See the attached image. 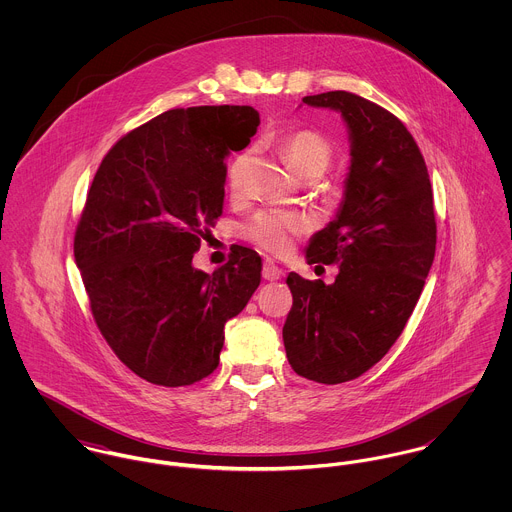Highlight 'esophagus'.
<instances>
[{
    "instance_id": "obj_1",
    "label": "esophagus",
    "mask_w": 512,
    "mask_h": 512,
    "mask_svg": "<svg viewBox=\"0 0 512 512\" xmlns=\"http://www.w3.org/2000/svg\"><path fill=\"white\" fill-rule=\"evenodd\" d=\"M262 278L268 280V282H276L282 278V270L274 264V262H264V268H262Z\"/></svg>"
}]
</instances>
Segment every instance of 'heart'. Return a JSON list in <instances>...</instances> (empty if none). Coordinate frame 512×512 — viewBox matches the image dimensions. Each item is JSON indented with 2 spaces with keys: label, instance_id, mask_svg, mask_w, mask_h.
Returning <instances> with one entry per match:
<instances>
[{
  "label": "heart",
  "instance_id": "1",
  "mask_svg": "<svg viewBox=\"0 0 512 512\" xmlns=\"http://www.w3.org/2000/svg\"><path fill=\"white\" fill-rule=\"evenodd\" d=\"M282 153L288 157L293 169L305 177H321L333 159V147L313 130H297L282 140ZM250 165L248 153L234 157L226 171V183L232 195H238ZM309 228L305 217L288 211H262L244 224V234L260 250L272 256H284L293 248L297 236Z\"/></svg>",
  "mask_w": 512,
  "mask_h": 512
}]
</instances>
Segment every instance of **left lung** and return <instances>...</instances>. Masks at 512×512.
<instances>
[{
  "label": "left lung",
  "mask_w": 512,
  "mask_h": 512,
  "mask_svg": "<svg viewBox=\"0 0 512 512\" xmlns=\"http://www.w3.org/2000/svg\"><path fill=\"white\" fill-rule=\"evenodd\" d=\"M341 112L351 138L345 201L305 252L337 264L331 286L292 272L284 347L293 370L321 384L365 374L396 343L436 256L428 167L406 126L382 106L345 90L305 96Z\"/></svg>",
  "instance_id": "left-lung-1"
}]
</instances>
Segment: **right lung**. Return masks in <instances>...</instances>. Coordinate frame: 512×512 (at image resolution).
I'll use <instances>...</instances> for the list:
<instances>
[{"instance_id":"obj_1","label":"right lung","mask_w":512,"mask_h":512,"mask_svg":"<svg viewBox=\"0 0 512 512\" xmlns=\"http://www.w3.org/2000/svg\"><path fill=\"white\" fill-rule=\"evenodd\" d=\"M252 106L167 110L104 155L74 232L92 317L116 357L151 384L189 386L219 366L224 323L260 286L236 246L213 276L193 268L222 215L226 165L256 134Z\"/></svg>"}]
</instances>
